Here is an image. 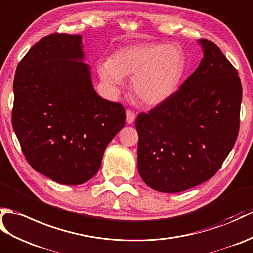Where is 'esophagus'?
I'll return each instance as SVG.
<instances>
[{"instance_id":"34e87169","label":"esophagus","mask_w":253,"mask_h":253,"mask_svg":"<svg viewBox=\"0 0 253 253\" xmlns=\"http://www.w3.org/2000/svg\"><path fill=\"white\" fill-rule=\"evenodd\" d=\"M136 120V114L132 112L131 110H127L126 111V122L128 124H132V123Z\"/></svg>"}]
</instances>
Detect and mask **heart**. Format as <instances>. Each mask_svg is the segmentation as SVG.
I'll return each instance as SVG.
<instances>
[{"instance_id": "1", "label": "heart", "mask_w": 253, "mask_h": 253, "mask_svg": "<svg viewBox=\"0 0 253 253\" xmlns=\"http://www.w3.org/2000/svg\"><path fill=\"white\" fill-rule=\"evenodd\" d=\"M186 68L183 49L173 44L134 45L117 50L99 64L103 83L113 91L123 79H132L131 89L145 104L156 105L171 97Z\"/></svg>"}]
</instances>
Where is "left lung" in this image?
Segmentation results:
<instances>
[{
	"mask_svg": "<svg viewBox=\"0 0 253 253\" xmlns=\"http://www.w3.org/2000/svg\"><path fill=\"white\" fill-rule=\"evenodd\" d=\"M198 68L166 101L136 120L138 170L151 189L178 193L212 178L236 142L243 88L209 40Z\"/></svg>",
	"mask_w": 253,
	"mask_h": 253,
	"instance_id": "obj_1",
	"label": "left lung"
}]
</instances>
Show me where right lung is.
<instances>
[{
  "label": "right lung",
  "instance_id": "add662e5",
  "mask_svg": "<svg viewBox=\"0 0 253 253\" xmlns=\"http://www.w3.org/2000/svg\"><path fill=\"white\" fill-rule=\"evenodd\" d=\"M79 34L41 39L18 63L11 124L31 167L78 185L100 168L104 150L125 125V109L93 89Z\"/></svg>",
  "mask_w": 253,
  "mask_h": 253
}]
</instances>
